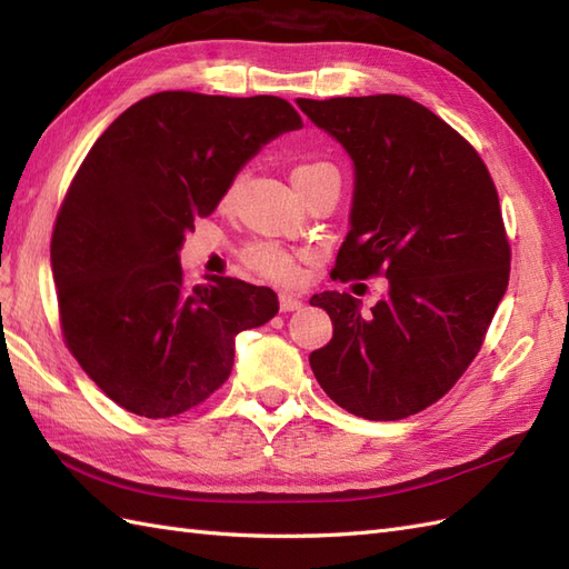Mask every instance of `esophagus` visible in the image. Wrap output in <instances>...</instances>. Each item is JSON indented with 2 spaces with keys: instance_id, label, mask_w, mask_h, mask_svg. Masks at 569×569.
Returning a JSON list of instances; mask_svg holds the SVG:
<instances>
[{
  "instance_id": "obj_1",
  "label": "esophagus",
  "mask_w": 569,
  "mask_h": 569,
  "mask_svg": "<svg viewBox=\"0 0 569 569\" xmlns=\"http://www.w3.org/2000/svg\"><path fill=\"white\" fill-rule=\"evenodd\" d=\"M302 308V300L298 296H290V293H281L279 296V310L281 312H293Z\"/></svg>"
}]
</instances>
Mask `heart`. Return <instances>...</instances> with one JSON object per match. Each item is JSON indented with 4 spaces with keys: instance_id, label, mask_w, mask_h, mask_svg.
<instances>
[{
    "instance_id": "heart-1",
    "label": "heart",
    "mask_w": 569,
    "mask_h": 569,
    "mask_svg": "<svg viewBox=\"0 0 569 569\" xmlns=\"http://www.w3.org/2000/svg\"><path fill=\"white\" fill-rule=\"evenodd\" d=\"M244 174H234L228 183V189L222 193V203H232L237 193H240ZM290 179H293L296 189L302 193L310 189L312 183L322 179H337L339 181V169L327 162V160H300L293 169H290ZM242 261L261 279H269L276 283H293L298 279V254L288 252V249L271 244V242H252L242 249Z\"/></svg>"
}]
</instances>
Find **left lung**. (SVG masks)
I'll use <instances>...</instances> for the list:
<instances>
[{"instance_id":"left-lung-1","label":"left lung","mask_w":569,"mask_h":569,"mask_svg":"<svg viewBox=\"0 0 569 569\" xmlns=\"http://www.w3.org/2000/svg\"><path fill=\"white\" fill-rule=\"evenodd\" d=\"M356 167L351 230L332 273L388 279L368 315L349 293L310 298L335 335L310 353L322 390L347 412L417 415L468 371L511 269L497 187L472 144L407 97L298 99Z\"/></svg>"}]
</instances>
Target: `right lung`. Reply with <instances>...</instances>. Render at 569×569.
<instances>
[{"label": "right lung", "mask_w": 569, "mask_h": 569, "mask_svg": "<svg viewBox=\"0 0 569 569\" xmlns=\"http://www.w3.org/2000/svg\"><path fill=\"white\" fill-rule=\"evenodd\" d=\"M300 126L279 97L160 91L118 116L79 164L50 240L60 329L128 412L167 419L206 402L232 371L234 337L279 312L267 286H191L179 247L249 157Z\"/></svg>", "instance_id": "1"}]
</instances>
